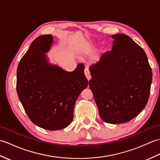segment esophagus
Wrapping results in <instances>:
<instances>
[{"mask_svg": "<svg viewBox=\"0 0 160 160\" xmlns=\"http://www.w3.org/2000/svg\"><path fill=\"white\" fill-rule=\"evenodd\" d=\"M84 74H85V76H86L87 79L89 80L91 78V75H90V71L88 67H86L85 69H84Z\"/></svg>", "mask_w": 160, "mask_h": 160, "instance_id": "obj_1", "label": "esophagus"}]
</instances>
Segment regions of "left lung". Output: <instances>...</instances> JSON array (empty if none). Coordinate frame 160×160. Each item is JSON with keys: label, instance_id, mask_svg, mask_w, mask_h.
Returning a JSON list of instances; mask_svg holds the SVG:
<instances>
[{"label": "left lung", "instance_id": "left-lung-1", "mask_svg": "<svg viewBox=\"0 0 160 160\" xmlns=\"http://www.w3.org/2000/svg\"><path fill=\"white\" fill-rule=\"evenodd\" d=\"M112 50L89 67V87L100 116L107 123L130 121L147 104L152 71L143 49L130 37L118 33Z\"/></svg>", "mask_w": 160, "mask_h": 160}]
</instances>
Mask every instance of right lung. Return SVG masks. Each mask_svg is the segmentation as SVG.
<instances>
[{
    "label": "right lung",
    "instance_id": "1",
    "mask_svg": "<svg viewBox=\"0 0 160 160\" xmlns=\"http://www.w3.org/2000/svg\"><path fill=\"white\" fill-rule=\"evenodd\" d=\"M51 34L33 40L17 69L16 91L33 124L49 131L60 130L73 118L75 103L88 86L84 65L67 71L51 64L46 55L53 42Z\"/></svg>",
    "mask_w": 160,
    "mask_h": 160
}]
</instances>
